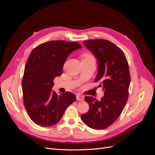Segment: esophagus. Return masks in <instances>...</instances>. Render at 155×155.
Returning <instances> with one entry per match:
<instances>
[{"label":"esophagus","instance_id":"34e87169","mask_svg":"<svg viewBox=\"0 0 155 155\" xmlns=\"http://www.w3.org/2000/svg\"><path fill=\"white\" fill-rule=\"evenodd\" d=\"M76 98L78 101H84V96L81 95H78L76 96Z\"/></svg>","mask_w":155,"mask_h":155}]
</instances>
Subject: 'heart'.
<instances>
[{
  "instance_id": "heart-1",
  "label": "heart",
  "mask_w": 155,
  "mask_h": 155,
  "mask_svg": "<svg viewBox=\"0 0 155 155\" xmlns=\"http://www.w3.org/2000/svg\"><path fill=\"white\" fill-rule=\"evenodd\" d=\"M83 57H84V58L83 59H85V58H93L90 54H85L84 56H83Z\"/></svg>"
}]
</instances>
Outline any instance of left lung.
Instances as JSON below:
<instances>
[{"label": "left lung", "mask_w": 155, "mask_h": 155, "mask_svg": "<svg viewBox=\"0 0 155 155\" xmlns=\"http://www.w3.org/2000/svg\"><path fill=\"white\" fill-rule=\"evenodd\" d=\"M83 44L97 58L95 80L101 83L98 87L102 86L104 95L99 101L93 97H85L90 108L81 118L90 128L102 130L117 119L127 102L130 83L128 64L124 53L109 41L88 40Z\"/></svg>", "instance_id": "1"}]
</instances>
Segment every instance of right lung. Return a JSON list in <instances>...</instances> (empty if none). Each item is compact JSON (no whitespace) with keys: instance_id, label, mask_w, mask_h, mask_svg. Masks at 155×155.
Listing matches in <instances>:
<instances>
[{"instance_id":"1","label":"right lung","mask_w":155,"mask_h":155,"mask_svg":"<svg viewBox=\"0 0 155 155\" xmlns=\"http://www.w3.org/2000/svg\"><path fill=\"white\" fill-rule=\"evenodd\" d=\"M81 48L76 42L49 41L30 53L22 80L24 106L30 119L42 127L58 123L67 107L76 101L69 91L57 94L52 90L53 79L62 74L68 56Z\"/></svg>"}]
</instances>
